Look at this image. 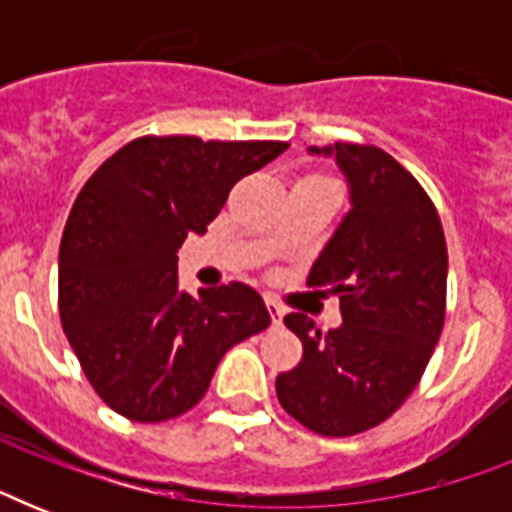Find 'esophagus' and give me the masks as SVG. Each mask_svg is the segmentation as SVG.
Returning <instances> with one entry per match:
<instances>
[{"instance_id": "obj_1", "label": "esophagus", "mask_w": 512, "mask_h": 512, "mask_svg": "<svg viewBox=\"0 0 512 512\" xmlns=\"http://www.w3.org/2000/svg\"><path fill=\"white\" fill-rule=\"evenodd\" d=\"M265 305H268V313H271V319L276 321V324H281V319H284V308H281L273 297H265Z\"/></svg>"}]
</instances>
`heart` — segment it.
I'll use <instances>...</instances> for the list:
<instances>
[{"instance_id":"heart-1","label":"heart","mask_w":512,"mask_h":512,"mask_svg":"<svg viewBox=\"0 0 512 512\" xmlns=\"http://www.w3.org/2000/svg\"><path fill=\"white\" fill-rule=\"evenodd\" d=\"M305 180H327V177H305Z\"/></svg>"}]
</instances>
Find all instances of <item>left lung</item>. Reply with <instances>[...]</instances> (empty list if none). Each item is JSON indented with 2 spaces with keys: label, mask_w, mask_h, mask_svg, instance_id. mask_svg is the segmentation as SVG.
Instances as JSON below:
<instances>
[{
  "label": "left lung",
  "mask_w": 512,
  "mask_h": 512,
  "mask_svg": "<svg viewBox=\"0 0 512 512\" xmlns=\"http://www.w3.org/2000/svg\"><path fill=\"white\" fill-rule=\"evenodd\" d=\"M335 156L350 209L313 263L308 287L340 297L342 324L321 332L305 313L284 316L303 361L276 377V396L321 436L380 425L420 382L446 313V239L412 172L377 146L308 148Z\"/></svg>",
  "instance_id": "left-lung-1"
}]
</instances>
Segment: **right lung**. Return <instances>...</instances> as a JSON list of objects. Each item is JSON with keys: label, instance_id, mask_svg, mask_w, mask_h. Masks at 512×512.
<instances>
[{"label": "right lung", "instance_id": "right-lung-1", "mask_svg": "<svg viewBox=\"0 0 512 512\" xmlns=\"http://www.w3.org/2000/svg\"><path fill=\"white\" fill-rule=\"evenodd\" d=\"M289 143L138 138L100 164L60 239L58 308L87 380L114 412L162 422L207 393L225 350L271 324L263 297L231 281L177 287V249L207 233L228 193Z\"/></svg>", "mask_w": 512, "mask_h": 512}]
</instances>
